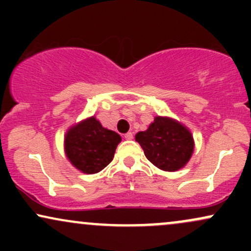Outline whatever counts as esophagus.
Wrapping results in <instances>:
<instances>
[{
	"label": "esophagus",
	"mask_w": 251,
	"mask_h": 251,
	"mask_svg": "<svg viewBox=\"0 0 251 251\" xmlns=\"http://www.w3.org/2000/svg\"><path fill=\"white\" fill-rule=\"evenodd\" d=\"M124 138H125L126 140H132L133 139V133H132V132H127V133L124 135Z\"/></svg>",
	"instance_id": "esophagus-1"
}]
</instances>
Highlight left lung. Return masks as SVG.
Returning a JSON list of instances; mask_svg holds the SVG:
<instances>
[{
    "instance_id": "1",
    "label": "left lung",
    "mask_w": 251,
    "mask_h": 251,
    "mask_svg": "<svg viewBox=\"0 0 251 251\" xmlns=\"http://www.w3.org/2000/svg\"><path fill=\"white\" fill-rule=\"evenodd\" d=\"M145 157L163 171L183 169L192 157L195 140L185 125L170 117H154L146 131L135 134Z\"/></svg>"
}]
</instances>
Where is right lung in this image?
Segmentation results:
<instances>
[{
	"instance_id": "1",
	"label": "right lung",
	"mask_w": 251,
	"mask_h": 251,
	"mask_svg": "<svg viewBox=\"0 0 251 251\" xmlns=\"http://www.w3.org/2000/svg\"><path fill=\"white\" fill-rule=\"evenodd\" d=\"M122 137L103 127L92 116L67 129L63 140L65 154L72 165L86 175H94L113 160Z\"/></svg>"
}]
</instances>
